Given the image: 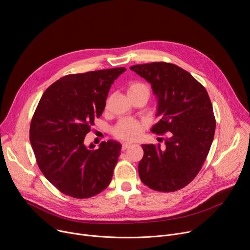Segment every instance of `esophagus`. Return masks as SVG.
I'll return each mask as SVG.
<instances>
[{
    "instance_id": "34e87169",
    "label": "esophagus",
    "mask_w": 250,
    "mask_h": 250,
    "mask_svg": "<svg viewBox=\"0 0 250 250\" xmlns=\"http://www.w3.org/2000/svg\"><path fill=\"white\" fill-rule=\"evenodd\" d=\"M130 146H131V144H129V142H125V144L122 145V150L125 151V150H126L128 147H130Z\"/></svg>"
}]
</instances>
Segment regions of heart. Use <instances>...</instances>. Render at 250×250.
<instances>
[{"instance_id": "1", "label": "heart", "mask_w": 250, "mask_h": 250, "mask_svg": "<svg viewBox=\"0 0 250 250\" xmlns=\"http://www.w3.org/2000/svg\"><path fill=\"white\" fill-rule=\"evenodd\" d=\"M127 95L130 99L142 97L147 101L150 96V88L145 82L132 81L127 86ZM144 129V123L132 119H124L114 126L113 133L119 139L135 140L140 137Z\"/></svg>"}]
</instances>
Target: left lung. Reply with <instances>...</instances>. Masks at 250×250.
Masks as SVG:
<instances>
[{
	"label": "left lung",
	"instance_id": "left-lung-1",
	"mask_svg": "<svg viewBox=\"0 0 250 250\" xmlns=\"http://www.w3.org/2000/svg\"><path fill=\"white\" fill-rule=\"evenodd\" d=\"M151 84L160 121L151 131L166 134L164 146L142 145L140 180L152 190L174 192L187 186L200 172L215 135L216 119L205 87L172 63L152 62L130 67ZM163 139V138H161Z\"/></svg>",
	"mask_w": 250,
	"mask_h": 250
}]
</instances>
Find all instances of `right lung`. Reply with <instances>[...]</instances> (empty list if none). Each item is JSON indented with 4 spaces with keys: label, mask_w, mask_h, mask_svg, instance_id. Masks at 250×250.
<instances>
[{
    "label": "right lung",
    "mask_w": 250,
    "mask_h": 250,
    "mask_svg": "<svg viewBox=\"0 0 250 250\" xmlns=\"http://www.w3.org/2000/svg\"><path fill=\"white\" fill-rule=\"evenodd\" d=\"M125 67L66 75L43 93L33 114L29 140L38 165L61 193L76 199L98 195L111 183L121 154L118 141L98 149L84 138L100 118L113 83Z\"/></svg>",
    "instance_id": "1"
}]
</instances>
